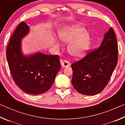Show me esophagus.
<instances>
[{
	"label": "esophagus",
	"mask_w": 125,
	"mask_h": 125,
	"mask_svg": "<svg viewBox=\"0 0 125 125\" xmlns=\"http://www.w3.org/2000/svg\"><path fill=\"white\" fill-rule=\"evenodd\" d=\"M61 63L62 67H67L70 65V63L67 61H64L63 60H61Z\"/></svg>",
	"instance_id": "obj_1"
}]
</instances>
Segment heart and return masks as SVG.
Here are the masks:
<instances>
[{
	"instance_id": "obj_1",
	"label": "heart",
	"mask_w": 125,
	"mask_h": 125,
	"mask_svg": "<svg viewBox=\"0 0 125 125\" xmlns=\"http://www.w3.org/2000/svg\"><path fill=\"white\" fill-rule=\"evenodd\" d=\"M59 37L65 43H70L68 51L74 57H82L85 54L90 46V37L83 27L72 25L61 30Z\"/></svg>"
}]
</instances>
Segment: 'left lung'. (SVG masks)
I'll return each mask as SVG.
<instances>
[{
  "instance_id": "left-lung-1",
  "label": "left lung",
  "mask_w": 125,
  "mask_h": 125,
  "mask_svg": "<svg viewBox=\"0 0 125 125\" xmlns=\"http://www.w3.org/2000/svg\"><path fill=\"white\" fill-rule=\"evenodd\" d=\"M117 42L112 27L105 33L98 48L72 64V83L78 92L86 95L100 93L108 84L118 61Z\"/></svg>"
}]
</instances>
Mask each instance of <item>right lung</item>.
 Listing matches in <instances>:
<instances>
[{"instance_id": "right-lung-1", "label": "right lung", "mask_w": 125, "mask_h": 125, "mask_svg": "<svg viewBox=\"0 0 125 125\" xmlns=\"http://www.w3.org/2000/svg\"><path fill=\"white\" fill-rule=\"evenodd\" d=\"M29 32V27L22 21L14 31L7 49V58L15 83L29 94L38 95L51 87L61 69L58 55L36 53L24 56L21 50L22 38Z\"/></svg>"}]
</instances>
